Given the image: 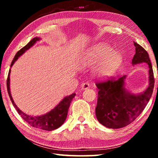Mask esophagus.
<instances>
[{"label":"esophagus","mask_w":158,"mask_h":158,"mask_svg":"<svg viewBox=\"0 0 158 158\" xmlns=\"http://www.w3.org/2000/svg\"><path fill=\"white\" fill-rule=\"evenodd\" d=\"M90 88V84L89 83H84V84H82L81 85V89L83 90H85V89H88Z\"/></svg>","instance_id":"esophagus-1"}]
</instances>
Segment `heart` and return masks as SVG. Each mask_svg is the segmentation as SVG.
Segmentation results:
<instances>
[{"label": "heart", "instance_id": "b5f03b06", "mask_svg": "<svg viewBox=\"0 0 158 158\" xmlns=\"http://www.w3.org/2000/svg\"><path fill=\"white\" fill-rule=\"evenodd\" d=\"M83 63L88 66L98 63L95 69V74L98 77L106 78L116 73L122 63L120 53L112 51L109 45L100 43L92 47L84 56Z\"/></svg>", "mask_w": 158, "mask_h": 158}]
</instances>
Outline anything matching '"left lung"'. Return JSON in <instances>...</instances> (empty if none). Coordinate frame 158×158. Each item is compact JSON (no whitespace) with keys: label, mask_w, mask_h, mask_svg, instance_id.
<instances>
[{"label":"left lung","mask_w":158,"mask_h":158,"mask_svg":"<svg viewBox=\"0 0 158 158\" xmlns=\"http://www.w3.org/2000/svg\"><path fill=\"white\" fill-rule=\"evenodd\" d=\"M136 53L132 63H146L149 68V85L141 94L132 95L124 88L123 75L116 79L111 77L106 81L95 84L99 89L95 114L98 121L104 126L118 129L127 126L141 114L153 94L155 84L154 74L148 53L143 48L134 42Z\"/></svg>","instance_id":"left-lung-1"}]
</instances>
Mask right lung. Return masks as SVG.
I'll use <instances>...</instances> for the list:
<instances>
[{
	"label": "right lung",
	"instance_id": "right-lung-1",
	"mask_svg": "<svg viewBox=\"0 0 158 158\" xmlns=\"http://www.w3.org/2000/svg\"><path fill=\"white\" fill-rule=\"evenodd\" d=\"M39 40V37H35V38L32 39L25 47H23L22 49H21L19 51V52L16 53L14 59L12 60V62L10 67L12 66L13 64H14L15 61L18 59V58L20 56L22 55L26 50L30 49V48L33 46L37 41H38ZM10 69L9 70L8 76H7V92H8L10 98L12 101L13 106H15L16 110L17 111L18 114L20 115L21 117L22 118L26 123H28L29 125L34 127L39 128V129L47 131H52L57 129V128L60 127L61 125L63 124V123L65 122L66 119L67 115H68V109L69 107V105H70L71 102L76 95L75 93H73V94L64 98L62 101H61L54 109L49 111V113L39 116H28V115L23 113V111H21L20 109L17 107V106L15 105V102L13 100L10 89Z\"/></svg>",
	"mask_w": 158,
	"mask_h": 158
}]
</instances>
